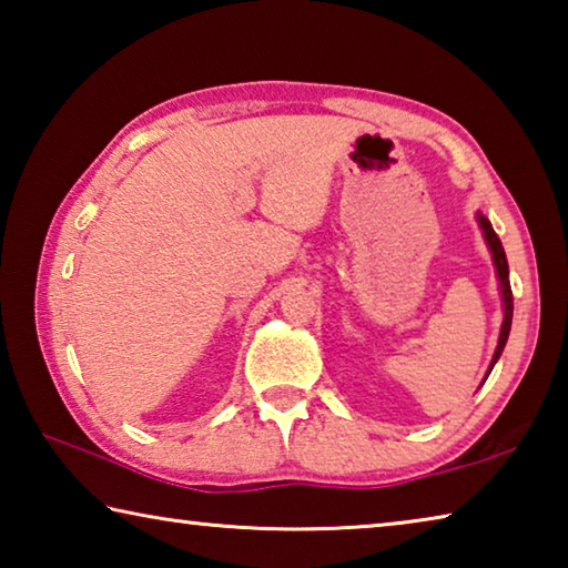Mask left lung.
<instances>
[{"instance_id":"1","label":"left lung","mask_w":568,"mask_h":568,"mask_svg":"<svg viewBox=\"0 0 568 568\" xmlns=\"http://www.w3.org/2000/svg\"><path fill=\"white\" fill-rule=\"evenodd\" d=\"M480 230H484V240L488 250H491V261H494V267H496V277H498V287H501V301H504V323H501V333H498V345L494 351V358H491V365H488L486 376L484 381L491 376L494 365L496 361L501 358V353L506 348V341H508V333H511V318H514V293H511V283H508V263H506V253H504V245L501 240H498V235L494 233L491 223H488L486 215H476Z\"/></svg>"}]
</instances>
